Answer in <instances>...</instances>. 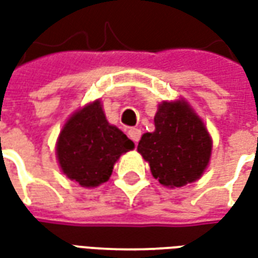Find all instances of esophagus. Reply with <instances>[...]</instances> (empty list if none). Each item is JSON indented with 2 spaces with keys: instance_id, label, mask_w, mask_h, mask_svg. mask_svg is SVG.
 <instances>
[{
  "instance_id": "esophagus-1",
  "label": "esophagus",
  "mask_w": 258,
  "mask_h": 258,
  "mask_svg": "<svg viewBox=\"0 0 258 258\" xmlns=\"http://www.w3.org/2000/svg\"><path fill=\"white\" fill-rule=\"evenodd\" d=\"M128 137L133 140V142H134L135 145L140 142L141 140V130L138 128H130L128 130Z\"/></svg>"
}]
</instances>
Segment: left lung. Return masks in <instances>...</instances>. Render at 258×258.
Masks as SVG:
<instances>
[{"mask_svg":"<svg viewBox=\"0 0 258 258\" xmlns=\"http://www.w3.org/2000/svg\"><path fill=\"white\" fill-rule=\"evenodd\" d=\"M155 127L138 144L152 175L171 188L196 181L211 155V138L202 120L185 102H164L155 116Z\"/></svg>","mask_w":258,"mask_h":258,"instance_id":"1","label":"left lung"}]
</instances>
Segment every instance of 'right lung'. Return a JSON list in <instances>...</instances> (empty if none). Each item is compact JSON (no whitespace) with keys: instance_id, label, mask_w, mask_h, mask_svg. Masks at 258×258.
Masks as SVG:
<instances>
[{"instance_id":"add662e5","label":"right lung","mask_w":258,"mask_h":258,"mask_svg":"<svg viewBox=\"0 0 258 258\" xmlns=\"http://www.w3.org/2000/svg\"><path fill=\"white\" fill-rule=\"evenodd\" d=\"M131 149H134V142L107 123L99 101L87 105L69 118L56 145L62 171L87 188L106 182L113 164Z\"/></svg>"}]
</instances>
